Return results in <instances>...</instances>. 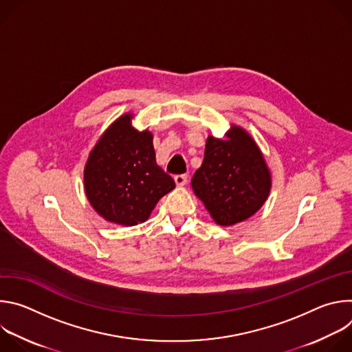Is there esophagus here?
<instances>
[{
	"mask_svg": "<svg viewBox=\"0 0 352 352\" xmlns=\"http://www.w3.org/2000/svg\"><path fill=\"white\" fill-rule=\"evenodd\" d=\"M174 181L178 186H184L188 184V175L186 174H179V175H175L174 177Z\"/></svg>",
	"mask_w": 352,
	"mask_h": 352,
	"instance_id": "34e87169",
	"label": "esophagus"
}]
</instances>
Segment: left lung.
Segmentation results:
<instances>
[{
    "label": "left lung",
    "mask_w": 352,
    "mask_h": 352,
    "mask_svg": "<svg viewBox=\"0 0 352 352\" xmlns=\"http://www.w3.org/2000/svg\"><path fill=\"white\" fill-rule=\"evenodd\" d=\"M226 136L224 140L208 138L204 163L190 184L219 226H234L263 206L272 177L261 148L246 131L232 125Z\"/></svg>",
    "instance_id": "obj_1"
}]
</instances>
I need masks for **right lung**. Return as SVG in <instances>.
<instances>
[{
  "instance_id": "right-lung-1",
  "label": "right lung",
  "mask_w": 352,
  "mask_h": 352,
  "mask_svg": "<svg viewBox=\"0 0 352 352\" xmlns=\"http://www.w3.org/2000/svg\"><path fill=\"white\" fill-rule=\"evenodd\" d=\"M132 114L113 122L85 166V192L107 221L132 227L148 219L159 200L175 188L156 163L153 135L131 125Z\"/></svg>"
}]
</instances>
